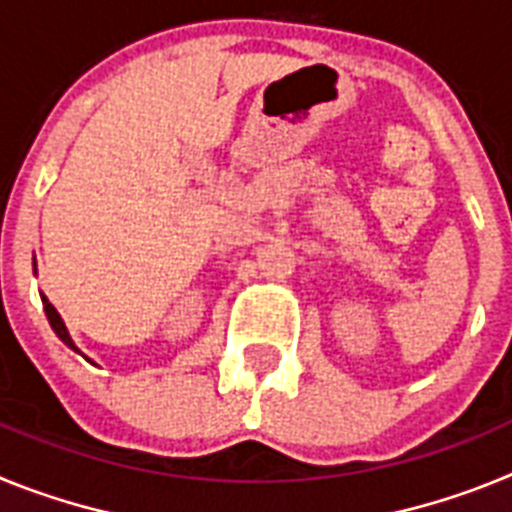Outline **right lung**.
Returning a JSON list of instances; mask_svg holds the SVG:
<instances>
[{"mask_svg": "<svg viewBox=\"0 0 512 512\" xmlns=\"http://www.w3.org/2000/svg\"><path fill=\"white\" fill-rule=\"evenodd\" d=\"M33 266H35V261H33ZM35 271H38V269H35ZM40 300H43V310H45V318H48V323H51L53 333H56V336H58V338H61V341H63V343H66V346H69V348H71V351H76V354H81V351H79V346H76V343H74V338H71L69 328H66V323H63V318H61V315H58V310H56V307H53V305H51V302H48V297H45V295H43V292H40ZM81 356H84V354H81ZM84 359H87V361H89V364H94V361H92V359H89V356H84Z\"/></svg>", "mask_w": 512, "mask_h": 512, "instance_id": "right-lung-1", "label": "right lung"}]
</instances>
